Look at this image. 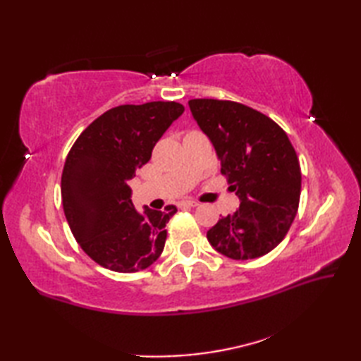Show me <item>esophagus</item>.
<instances>
[{
	"label": "esophagus",
	"instance_id": "34e87169",
	"mask_svg": "<svg viewBox=\"0 0 361 361\" xmlns=\"http://www.w3.org/2000/svg\"><path fill=\"white\" fill-rule=\"evenodd\" d=\"M180 206H190V208H195V206H198V202H194V200H185L181 202Z\"/></svg>",
	"mask_w": 361,
	"mask_h": 361
}]
</instances>
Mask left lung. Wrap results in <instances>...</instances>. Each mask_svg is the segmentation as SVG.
<instances>
[{"mask_svg": "<svg viewBox=\"0 0 361 361\" xmlns=\"http://www.w3.org/2000/svg\"><path fill=\"white\" fill-rule=\"evenodd\" d=\"M189 109L240 200L239 209L221 217L206 237L229 259L267 255L286 237L301 195V167L287 133L239 102L192 99Z\"/></svg>", "mask_w": 361, "mask_h": 361, "instance_id": "left-lung-1", "label": "left lung"}]
</instances>
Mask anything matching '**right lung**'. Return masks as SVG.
<instances>
[{
    "label": "right lung",
    "instance_id": "right-lung-1",
    "mask_svg": "<svg viewBox=\"0 0 361 361\" xmlns=\"http://www.w3.org/2000/svg\"><path fill=\"white\" fill-rule=\"evenodd\" d=\"M185 106L178 102L119 105L83 130L62 173L65 217L75 240L104 268L135 273L150 267L166 243L176 212L135 209L128 181L149 163L152 150Z\"/></svg>",
    "mask_w": 361,
    "mask_h": 361
}]
</instances>
